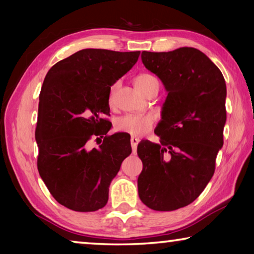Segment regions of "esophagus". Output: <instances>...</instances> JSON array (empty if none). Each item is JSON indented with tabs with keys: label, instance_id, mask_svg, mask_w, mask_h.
Wrapping results in <instances>:
<instances>
[{
	"label": "esophagus",
	"instance_id": "esophagus-1",
	"mask_svg": "<svg viewBox=\"0 0 254 254\" xmlns=\"http://www.w3.org/2000/svg\"><path fill=\"white\" fill-rule=\"evenodd\" d=\"M140 142V140L137 139V137H134V136H132L131 137V147H132V151H133V153H135L136 152V148H137V143Z\"/></svg>",
	"mask_w": 254,
	"mask_h": 254
}]
</instances>
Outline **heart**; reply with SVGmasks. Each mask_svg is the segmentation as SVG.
Instances as JSON below:
<instances>
[{
    "instance_id": "heart-1",
    "label": "heart",
    "mask_w": 254,
    "mask_h": 254,
    "mask_svg": "<svg viewBox=\"0 0 254 254\" xmlns=\"http://www.w3.org/2000/svg\"><path fill=\"white\" fill-rule=\"evenodd\" d=\"M134 85L137 91L144 95L148 89L151 88L153 85H159V81L153 75L143 72V74H140L135 77ZM117 84L112 86L111 95H113L115 89H117ZM153 123L154 118L151 115H124V117L117 120L115 127L119 131L127 132L132 135L139 136L147 133L153 127Z\"/></svg>"
}]
</instances>
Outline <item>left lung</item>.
Returning <instances> with one entry per match:
<instances>
[{"label": "left lung", "instance_id": "obj_1", "mask_svg": "<svg viewBox=\"0 0 254 254\" xmlns=\"http://www.w3.org/2000/svg\"><path fill=\"white\" fill-rule=\"evenodd\" d=\"M141 59L168 95L154 130L160 143L137 145L143 165L137 190L149 208L175 210L192 203L214 175L226 122L225 79L207 56L191 47L142 51Z\"/></svg>", "mask_w": 254, "mask_h": 254}]
</instances>
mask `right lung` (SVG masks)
Instances as JSON below:
<instances>
[{
  "mask_svg": "<svg viewBox=\"0 0 254 254\" xmlns=\"http://www.w3.org/2000/svg\"><path fill=\"white\" fill-rule=\"evenodd\" d=\"M140 51L83 49L58 62L45 77L39 96L36 141L38 170L59 204L76 212H95L109 200V187L132 152L123 133L107 135L89 149L93 135L111 126V86L135 65Z\"/></svg>",
  "mask_w": 254,
  "mask_h": 254,
  "instance_id": "1",
  "label": "right lung"
}]
</instances>
